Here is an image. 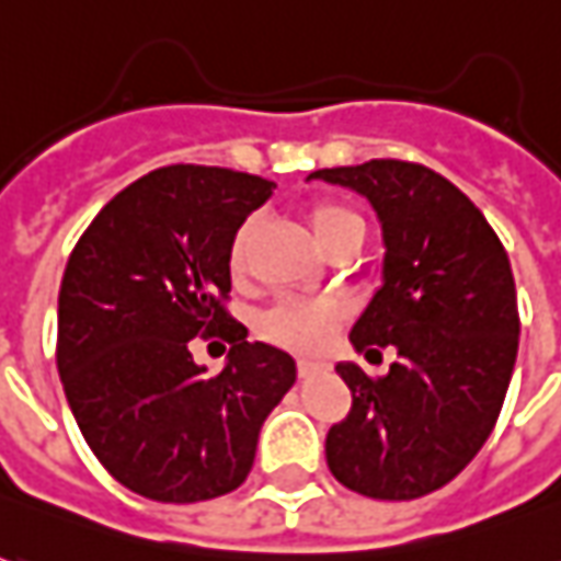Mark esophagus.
Segmentation results:
<instances>
[{
	"mask_svg": "<svg viewBox=\"0 0 561 561\" xmlns=\"http://www.w3.org/2000/svg\"><path fill=\"white\" fill-rule=\"evenodd\" d=\"M329 369H332V366H329V363H322V359H300L298 363L300 378L319 376V373H329Z\"/></svg>",
	"mask_w": 561,
	"mask_h": 561,
	"instance_id": "obj_1",
	"label": "esophagus"
}]
</instances>
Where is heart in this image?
<instances>
[{
  "label": "heart",
  "mask_w": 561,
  "mask_h": 561,
  "mask_svg": "<svg viewBox=\"0 0 561 561\" xmlns=\"http://www.w3.org/2000/svg\"><path fill=\"white\" fill-rule=\"evenodd\" d=\"M307 226L322 251H332L344 239H363V220L339 202H313L307 207ZM251 226H242L229 244V273L239 279L248 270ZM341 310L329 300H279L257 322L261 335L285 351L317 354L339 329Z\"/></svg>",
  "instance_id": "obj_1"
}]
</instances>
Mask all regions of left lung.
Instances as JSON below:
<instances>
[{
    "instance_id": "8db88e82",
    "label": "left lung",
    "mask_w": 561,
    "mask_h": 561,
    "mask_svg": "<svg viewBox=\"0 0 561 561\" xmlns=\"http://www.w3.org/2000/svg\"><path fill=\"white\" fill-rule=\"evenodd\" d=\"M357 188L385 236V282L351 344L394 347L388 376L339 363L351 413L325 435V462L373 500H415L462 472L496 425L518 354V304L506 248L450 180L376 158L310 173Z\"/></svg>"
}]
</instances>
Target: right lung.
Returning <instances> with one entry per match:
<instances>
[{
    "label": "right lung",
    "instance_id": "add662e5",
    "mask_svg": "<svg viewBox=\"0 0 561 561\" xmlns=\"http://www.w3.org/2000/svg\"><path fill=\"white\" fill-rule=\"evenodd\" d=\"M273 195L263 176L173 164L126 185L70 251L58 291V376L89 450L124 488L202 503L242 484L266 415L295 385L285 351L229 313V244ZM192 337H222L207 377Z\"/></svg>",
    "mask_w": 561,
    "mask_h": 561
}]
</instances>
